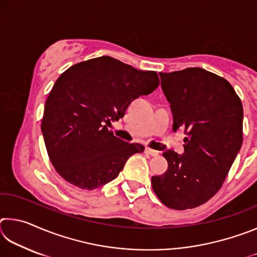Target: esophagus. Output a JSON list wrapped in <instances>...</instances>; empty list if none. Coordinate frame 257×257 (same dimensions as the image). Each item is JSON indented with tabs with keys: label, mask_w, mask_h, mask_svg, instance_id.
Returning a JSON list of instances; mask_svg holds the SVG:
<instances>
[{
	"label": "esophagus",
	"mask_w": 257,
	"mask_h": 257,
	"mask_svg": "<svg viewBox=\"0 0 257 257\" xmlns=\"http://www.w3.org/2000/svg\"><path fill=\"white\" fill-rule=\"evenodd\" d=\"M145 152H146L147 154H149V155H152V156H158V155H159V152H158V151L152 150V149H150V147H146Z\"/></svg>",
	"instance_id": "1"
}]
</instances>
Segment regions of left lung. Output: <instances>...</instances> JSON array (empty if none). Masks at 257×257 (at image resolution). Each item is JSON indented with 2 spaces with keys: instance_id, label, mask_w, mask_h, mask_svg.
I'll list each match as a JSON object with an SVG mask.
<instances>
[{
  "instance_id": "obj_1",
  "label": "left lung",
  "mask_w": 257,
  "mask_h": 257,
  "mask_svg": "<svg viewBox=\"0 0 257 257\" xmlns=\"http://www.w3.org/2000/svg\"><path fill=\"white\" fill-rule=\"evenodd\" d=\"M173 114V132L184 129L185 153H163L168 170L152 177L165 206L187 210L219 191L242 144V104L224 78L202 68L160 72Z\"/></svg>"
}]
</instances>
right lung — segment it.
Here are the masks:
<instances>
[{
    "label": "right lung",
    "instance_id": "add662e5",
    "mask_svg": "<svg viewBox=\"0 0 257 257\" xmlns=\"http://www.w3.org/2000/svg\"><path fill=\"white\" fill-rule=\"evenodd\" d=\"M155 71H142L111 56L64 71L46 99L42 120L47 154L56 172L81 189L115 179L133 154L145 147L115 137L108 127L135 98L158 88Z\"/></svg>",
    "mask_w": 257,
    "mask_h": 257
}]
</instances>
